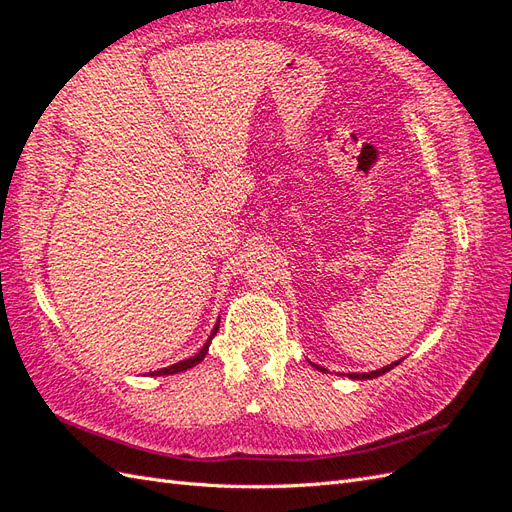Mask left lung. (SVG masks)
<instances>
[{
    "label": "left lung",
    "instance_id": "obj_1",
    "mask_svg": "<svg viewBox=\"0 0 512 512\" xmlns=\"http://www.w3.org/2000/svg\"><path fill=\"white\" fill-rule=\"evenodd\" d=\"M395 365H399V361H395V363H391V365H386V367H382V369H376V371H369V374H348V378H352V380H371V378H378V376H382V374H386V371H391ZM318 367V365H316ZM318 369H322V371H327L324 367H318Z\"/></svg>",
    "mask_w": 512,
    "mask_h": 512
}]
</instances>
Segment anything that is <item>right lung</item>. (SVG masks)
I'll return each mask as SVG.
<instances>
[{
  "label": "right lung",
  "instance_id": "obj_1",
  "mask_svg": "<svg viewBox=\"0 0 512 512\" xmlns=\"http://www.w3.org/2000/svg\"><path fill=\"white\" fill-rule=\"evenodd\" d=\"M218 329H220V320H218V324H215V327H213V331H211L209 339H207V342H205V346L200 348V350H198L194 356H190V359H185V361H179V363H175V365H170V367H164V369H158V371H151V376H168V374H179V371H185V369H190V367L198 365L200 361L205 359V354H207V350H209L211 339L215 337V333H218Z\"/></svg>",
  "mask_w": 512,
  "mask_h": 512
}]
</instances>
